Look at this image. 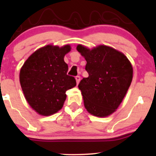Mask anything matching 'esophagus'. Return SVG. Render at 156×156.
Segmentation results:
<instances>
[{
  "mask_svg": "<svg viewBox=\"0 0 156 156\" xmlns=\"http://www.w3.org/2000/svg\"><path fill=\"white\" fill-rule=\"evenodd\" d=\"M76 82H77V84L79 83L80 80V77L79 76H77L76 77Z\"/></svg>",
  "mask_w": 156,
  "mask_h": 156,
  "instance_id": "obj_1",
  "label": "esophagus"
}]
</instances>
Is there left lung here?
<instances>
[{"instance_id":"left-lung-1","label":"left lung","mask_w":156,"mask_h":156,"mask_svg":"<svg viewBox=\"0 0 156 156\" xmlns=\"http://www.w3.org/2000/svg\"><path fill=\"white\" fill-rule=\"evenodd\" d=\"M77 50L87 61L88 78L78 84L84 106L92 115L103 117L115 112L133 78V67L123 53L105 45L89 50L78 44Z\"/></svg>"}]
</instances>
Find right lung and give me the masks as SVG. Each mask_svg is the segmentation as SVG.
<instances>
[{"label": "right lung", "instance_id": "right-lung-1", "mask_svg": "<svg viewBox=\"0 0 156 156\" xmlns=\"http://www.w3.org/2000/svg\"><path fill=\"white\" fill-rule=\"evenodd\" d=\"M70 46L47 45L36 51L26 61L20 73V82L28 104L38 114L49 116L63 106L66 92L76 86L68 76L64 57Z\"/></svg>", "mask_w": 156, "mask_h": 156}]
</instances>
